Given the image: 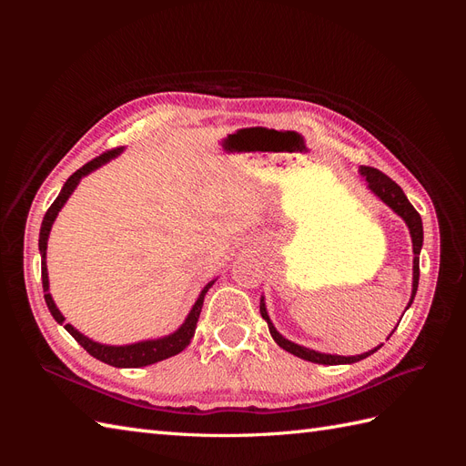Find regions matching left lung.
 Instances as JSON below:
<instances>
[{
  "mask_svg": "<svg viewBox=\"0 0 466 466\" xmlns=\"http://www.w3.org/2000/svg\"><path fill=\"white\" fill-rule=\"evenodd\" d=\"M360 173L365 177V180H368V188L377 196L379 200H383L394 214L400 216L404 219V223L408 225V229H410V237H412V250H414V268H412V298L410 301H408V307L412 305L414 298H416V291H418V279H420V250H421V243H424V228H421V218L418 211L414 209V206L408 202L406 194L402 192V188L397 185V182L390 180L385 173L377 171V168L373 167H360ZM406 307V309H408ZM260 315L262 319L268 322V330H270L274 342L284 348L286 351H289V354L298 356L305 361H313V363H322V365H342V363H356L360 360H365L368 356L375 354V351L380 348H373L371 351H365V354H360V356H332V354H320V351H315V350H309L305 346H299L295 344L291 340H288V338L281 336L276 327L272 324L270 317H268V311H266V303H264V298H260ZM397 330V329H394ZM392 330V332H394ZM392 332L389 334V338L392 336Z\"/></svg>",
  "mask_w": 466,
  "mask_h": 466,
  "instance_id": "1",
  "label": "left lung"
}]
</instances>
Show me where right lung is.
Wrapping results in <instances>:
<instances>
[{
    "label": "right lung",
    "instance_id": "add662e5",
    "mask_svg": "<svg viewBox=\"0 0 466 466\" xmlns=\"http://www.w3.org/2000/svg\"><path fill=\"white\" fill-rule=\"evenodd\" d=\"M124 151V147H116V149H110L103 155H98V157H95L93 161H89L87 165H83L81 168H77V171L69 177L66 180V185L62 187L58 198H56L52 202V206L48 208L45 219H42V225H40V237H38V250H40V257H42V288H45V301L50 309L52 317L56 319V322L58 324H64V329L72 334L77 344L83 346V350H87L89 354L96 360H101L108 365H112V368H146V365H151V363H157V361H163L167 358H173L177 354H180L182 350H185L192 336L196 332V322H198V317H200V311H202V305H204V298L208 289L214 286V281H209L208 286H204V289L200 291L198 299H196V303L192 305L188 317L185 319V322L180 324V327L168 336H163V338H157V340H144V342H137V344H128V346H106V344H98V342H93L91 338L83 336L77 329H74L72 324L69 322H64V315L60 313V309L56 307L52 295H50V284H48V268H46V247H48V235H50V229H52V223L56 219V216H58V211L64 208V204L67 202L69 196H72V192L77 188L79 180L93 173L95 168H98L101 165H105L106 161L115 159L116 155H120Z\"/></svg>",
    "mask_w": 466,
    "mask_h": 466
}]
</instances>
